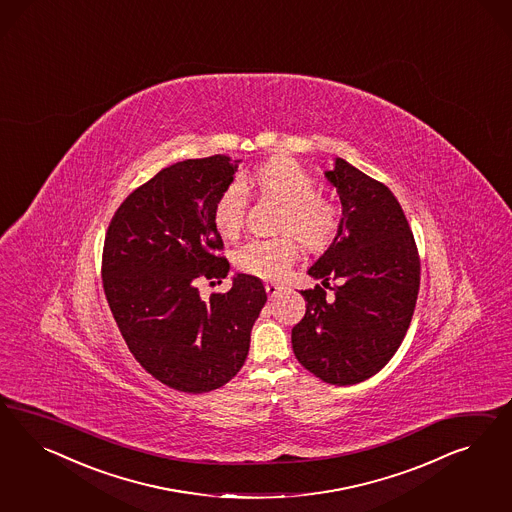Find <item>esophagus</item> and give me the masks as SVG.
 <instances>
[{"label":"esophagus","instance_id":"esophagus-1","mask_svg":"<svg viewBox=\"0 0 512 512\" xmlns=\"http://www.w3.org/2000/svg\"><path fill=\"white\" fill-rule=\"evenodd\" d=\"M264 287H266V293H268V296H270V298H276V296L279 295V291L283 289V287H281L279 283H266Z\"/></svg>","mask_w":512,"mask_h":512}]
</instances>
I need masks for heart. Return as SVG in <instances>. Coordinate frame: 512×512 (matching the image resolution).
<instances>
[{"label":"heart","mask_w":512,"mask_h":512,"mask_svg":"<svg viewBox=\"0 0 512 512\" xmlns=\"http://www.w3.org/2000/svg\"><path fill=\"white\" fill-rule=\"evenodd\" d=\"M251 186L263 197L281 204L274 238H251L234 251L238 270L261 279H279L296 263L300 255L298 240L311 249H326L340 233L338 204L317 193V182L298 161L278 155L255 167L249 176ZM246 189L242 182L223 187L214 202L217 231L234 238L246 221Z\"/></svg>","instance_id":"b5f03b06"}]
</instances>
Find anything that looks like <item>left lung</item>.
<instances>
[{"label": "left lung", "mask_w": 512, "mask_h": 512, "mask_svg": "<svg viewBox=\"0 0 512 512\" xmlns=\"http://www.w3.org/2000/svg\"><path fill=\"white\" fill-rule=\"evenodd\" d=\"M338 189L341 227L308 274L321 285L300 291L306 315L291 340L298 362L330 385H357L379 372L411 325L420 257L392 191L343 159L326 172ZM332 278L339 283L330 288Z\"/></svg>", "instance_id": "8db88e82"}]
</instances>
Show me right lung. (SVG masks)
Wrapping results in <instances>:
<instances>
[{
    "label": "right lung",
    "mask_w": 512,
    "mask_h": 512,
    "mask_svg": "<svg viewBox=\"0 0 512 512\" xmlns=\"http://www.w3.org/2000/svg\"><path fill=\"white\" fill-rule=\"evenodd\" d=\"M236 169L223 154L174 163L127 195L105 234L101 276L114 321L140 366L180 392H210L240 372L266 302L248 274L225 295L204 300L197 289L229 272L212 210Z\"/></svg>",
    "instance_id": "1"
}]
</instances>
